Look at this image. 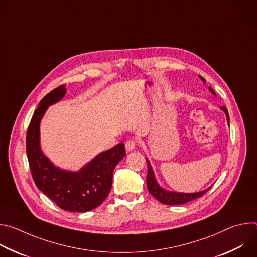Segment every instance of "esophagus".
Returning <instances> with one entry per match:
<instances>
[{
	"label": "esophagus",
	"instance_id": "obj_1",
	"mask_svg": "<svg viewBox=\"0 0 257 257\" xmlns=\"http://www.w3.org/2000/svg\"><path fill=\"white\" fill-rule=\"evenodd\" d=\"M135 145H136V141H135V140H133V139L128 140V141L125 143L126 151H127V152H132V151L135 149Z\"/></svg>",
	"mask_w": 257,
	"mask_h": 257
}]
</instances>
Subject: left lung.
<instances>
[{"label": "left lung", "instance_id": "1", "mask_svg": "<svg viewBox=\"0 0 257 257\" xmlns=\"http://www.w3.org/2000/svg\"><path fill=\"white\" fill-rule=\"evenodd\" d=\"M201 81L205 82V80L199 76ZM208 90L216 96L215 92L213 91V89L211 87H208ZM222 111L226 114V118H227V122H228V126H230V118H229V113L228 109L225 106H221L219 107ZM146 163H148V175H146V183H148V189L150 191V193L160 202H162L163 204H167V205H181L187 203L189 201H192L194 199H197L199 197H201L202 195H204L210 188L211 186H209L208 188L199 191V192H194V193H182V192H176V191H169L165 188H163L159 182L157 181L155 172L153 170V167L151 165V162L149 161V159L146 158Z\"/></svg>", "mask_w": 257, "mask_h": 257}]
</instances>
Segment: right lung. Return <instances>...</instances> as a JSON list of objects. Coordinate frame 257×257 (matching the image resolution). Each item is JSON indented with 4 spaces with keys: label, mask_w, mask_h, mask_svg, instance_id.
<instances>
[{
    "label": "right lung",
    "mask_w": 257,
    "mask_h": 257,
    "mask_svg": "<svg viewBox=\"0 0 257 257\" xmlns=\"http://www.w3.org/2000/svg\"><path fill=\"white\" fill-rule=\"evenodd\" d=\"M66 94L65 85L48 93L35 109L26 134V153L33 181L38 188L60 208L73 212H86L99 206L112 188L113 173L125 157L124 143L101 152L78 171L56 166L41 146V122L49 106Z\"/></svg>",
    "instance_id": "right-lung-1"
}]
</instances>
